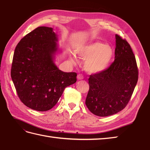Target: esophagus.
I'll use <instances>...</instances> for the list:
<instances>
[{
    "label": "esophagus",
    "instance_id": "1",
    "mask_svg": "<svg viewBox=\"0 0 150 150\" xmlns=\"http://www.w3.org/2000/svg\"><path fill=\"white\" fill-rule=\"evenodd\" d=\"M77 79H78V80H82V79H84V76H83V75L82 74H79L78 75H77Z\"/></svg>",
    "mask_w": 150,
    "mask_h": 150
}]
</instances>
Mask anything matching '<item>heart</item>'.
Returning a JSON list of instances; mask_svg holds the SVG:
<instances>
[{"mask_svg":"<svg viewBox=\"0 0 150 150\" xmlns=\"http://www.w3.org/2000/svg\"><path fill=\"white\" fill-rule=\"evenodd\" d=\"M79 56L87 59L85 67L91 73H98L104 71L109 66L113 57V50L108 45L100 42H93L81 47L77 50ZM74 61L75 58L71 57Z\"/></svg>","mask_w":150,"mask_h":150,"instance_id":"heart-1","label":"heart"}]
</instances>
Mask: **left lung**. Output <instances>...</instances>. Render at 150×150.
I'll list each match as a JSON object with an SVG mask.
<instances>
[{
	"mask_svg": "<svg viewBox=\"0 0 150 150\" xmlns=\"http://www.w3.org/2000/svg\"><path fill=\"white\" fill-rule=\"evenodd\" d=\"M115 38L114 61L109 68L88 79L90 89L86 105L99 117L112 115L122 110L138 81L139 70L131 46L119 35Z\"/></svg>",
	"mask_w": 150,
	"mask_h": 150,
	"instance_id": "8db88e82",
	"label": "left lung"
}]
</instances>
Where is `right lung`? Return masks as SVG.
Segmentation results:
<instances>
[{"instance_id": "1", "label": "right lung", "mask_w": 150, "mask_h": 150, "mask_svg": "<svg viewBox=\"0 0 150 150\" xmlns=\"http://www.w3.org/2000/svg\"><path fill=\"white\" fill-rule=\"evenodd\" d=\"M57 38L53 28L38 27L15 47L11 77L18 98L31 109L50 110L64 89L77 81L75 72L60 71L53 62Z\"/></svg>"}]
</instances>
